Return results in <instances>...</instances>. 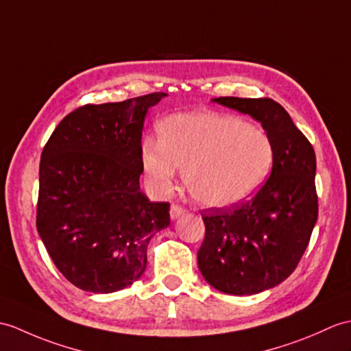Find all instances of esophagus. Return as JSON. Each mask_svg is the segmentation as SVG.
<instances>
[{"label":"esophagus","mask_w":351,"mask_h":351,"mask_svg":"<svg viewBox=\"0 0 351 351\" xmlns=\"http://www.w3.org/2000/svg\"><path fill=\"white\" fill-rule=\"evenodd\" d=\"M185 213H186V209L182 205H179V203H172V206H170V217H172V219L179 218Z\"/></svg>","instance_id":"obj_1"}]
</instances>
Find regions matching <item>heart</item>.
Masks as SVG:
<instances>
[{
  "mask_svg": "<svg viewBox=\"0 0 351 351\" xmlns=\"http://www.w3.org/2000/svg\"><path fill=\"white\" fill-rule=\"evenodd\" d=\"M158 138L142 145V169L152 189H173L178 169L193 197L229 208L251 197L271 173L275 148L263 128L219 112H190L162 119Z\"/></svg>",
  "mask_w": 351,
  "mask_h": 351,
  "instance_id": "1",
  "label": "heart"
}]
</instances>
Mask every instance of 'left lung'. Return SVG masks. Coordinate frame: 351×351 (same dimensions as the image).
Segmentation results:
<instances>
[{"mask_svg":"<svg viewBox=\"0 0 351 351\" xmlns=\"http://www.w3.org/2000/svg\"><path fill=\"white\" fill-rule=\"evenodd\" d=\"M215 103L248 113L272 138L271 176L252 199L232 208L202 210L205 239L199 269L227 295H256L295 271L319 217L315 152L287 110L272 99L218 97Z\"/></svg>","mask_w":351,"mask_h":351,"instance_id":"obj_1","label":"left lung"}]
</instances>
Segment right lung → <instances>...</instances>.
Segmentation results:
<instances>
[{"instance_id":"1","label":"right lung","mask_w":351,"mask_h":351,"mask_svg":"<svg viewBox=\"0 0 351 351\" xmlns=\"http://www.w3.org/2000/svg\"><path fill=\"white\" fill-rule=\"evenodd\" d=\"M166 93L85 104L65 117L40 160L37 230L73 286L112 293L141 278L170 203L141 191L145 115Z\"/></svg>"}]
</instances>
